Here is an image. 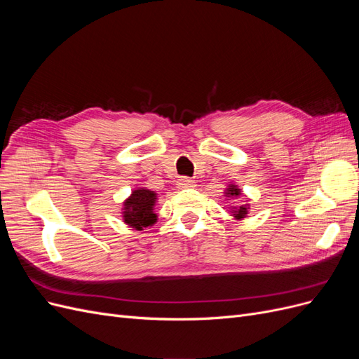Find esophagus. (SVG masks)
Wrapping results in <instances>:
<instances>
[{"label":"esophagus","mask_w":359,"mask_h":359,"mask_svg":"<svg viewBox=\"0 0 359 359\" xmlns=\"http://www.w3.org/2000/svg\"><path fill=\"white\" fill-rule=\"evenodd\" d=\"M177 186L178 189L181 190H187V189H194L196 187V184H194L193 180L187 178V177H181L178 181H177Z\"/></svg>","instance_id":"34e87169"}]
</instances>
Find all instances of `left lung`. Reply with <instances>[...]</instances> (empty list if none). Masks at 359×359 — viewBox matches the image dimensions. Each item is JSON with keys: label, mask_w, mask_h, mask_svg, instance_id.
Here are the masks:
<instances>
[{"label": "left lung", "mask_w": 359, "mask_h": 359, "mask_svg": "<svg viewBox=\"0 0 359 359\" xmlns=\"http://www.w3.org/2000/svg\"><path fill=\"white\" fill-rule=\"evenodd\" d=\"M241 190L238 189L236 186H233V184H231L229 187H227V190H226V196L227 198H233V199H236V198H240L241 196ZM247 210H248V205H240V206H232V215L235 217L236 220H241V219H244V217L247 215Z\"/></svg>", "instance_id": "1"}]
</instances>
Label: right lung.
Masks as SVG:
<instances>
[{"label": "right lung", "mask_w": 359, "mask_h": 359, "mask_svg": "<svg viewBox=\"0 0 359 359\" xmlns=\"http://www.w3.org/2000/svg\"><path fill=\"white\" fill-rule=\"evenodd\" d=\"M157 194L148 189H137L132 193L124 202L123 217L124 222L135 227L136 231H142L144 227L153 226L157 222V215L154 214Z\"/></svg>", "instance_id": "add662e5"}]
</instances>
